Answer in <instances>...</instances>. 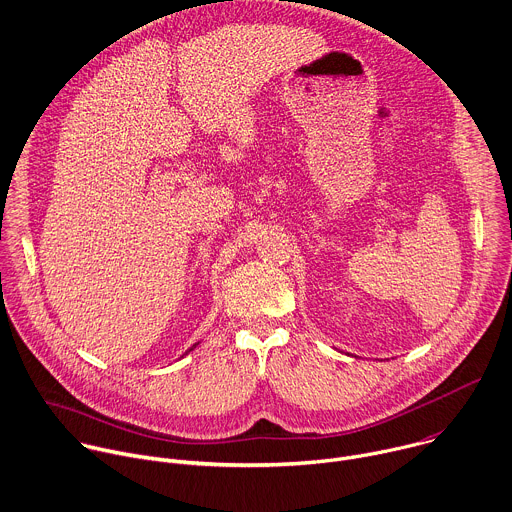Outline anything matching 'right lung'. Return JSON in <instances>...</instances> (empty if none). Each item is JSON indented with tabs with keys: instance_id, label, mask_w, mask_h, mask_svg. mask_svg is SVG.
<instances>
[{
	"instance_id": "obj_1",
	"label": "right lung",
	"mask_w": 512,
	"mask_h": 512,
	"mask_svg": "<svg viewBox=\"0 0 512 512\" xmlns=\"http://www.w3.org/2000/svg\"><path fill=\"white\" fill-rule=\"evenodd\" d=\"M195 346H197V344H195ZM195 346H193V348H195ZM193 348H191V350H193ZM191 350H189V352H191Z\"/></svg>"
}]
</instances>
